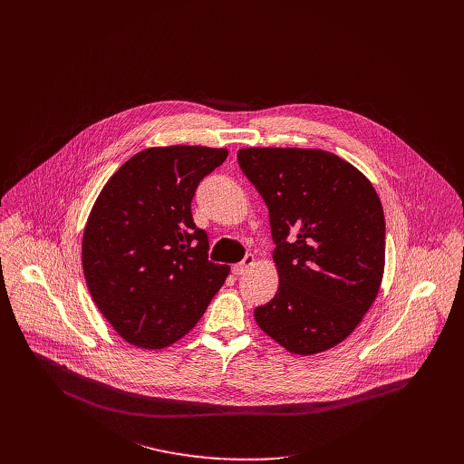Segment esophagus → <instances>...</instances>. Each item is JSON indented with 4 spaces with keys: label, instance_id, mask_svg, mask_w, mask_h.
I'll return each mask as SVG.
<instances>
[{
    "label": "esophagus",
    "instance_id": "esophagus-1",
    "mask_svg": "<svg viewBox=\"0 0 464 464\" xmlns=\"http://www.w3.org/2000/svg\"><path fill=\"white\" fill-rule=\"evenodd\" d=\"M254 265H256V257L252 254H246L245 259L239 265L232 266V273L234 275H245Z\"/></svg>",
    "mask_w": 464,
    "mask_h": 464
}]
</instances>
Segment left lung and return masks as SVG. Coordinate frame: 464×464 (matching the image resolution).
<instances>
[{"instance_id":"obj_1","label":"left lung","mask_w":464,"mask_h":464,"mask_svg":"<svg viewBox=\"0 0 464 464\" xmlns=\"http://www.w3.org/2000/svg\"><path fill=\"white\" fill-rule=\"evenodd\" d=\"M237 162L269 210L276 295L254 311L291 353L329 350L377 298L386 257L382 203L350 162L324 150L243 148Z\"/></svg>"}]
</instances>
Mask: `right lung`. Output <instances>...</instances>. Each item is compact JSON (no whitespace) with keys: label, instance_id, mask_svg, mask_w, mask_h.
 Returning a JSON list of instances; mask_svg holds the SVG:
<instances>
[{"label":"right lung","instance_id":"obj_1","mask_svg":"<svg viewBox=\"0 0 464 464\" xmlns=\"http://www.w3.org/2000/svg\"><path fill=\"white\" fill-rule=\"evenodd\" d=\"M227 155L182 144L142 150L92 205L82 241L85 282L105 320L135 346L184 337L230 271L208 261L207 232L191 214L199 182Z\"/></svg>","mask_w":464,"mask_h":464}]
</instances>
